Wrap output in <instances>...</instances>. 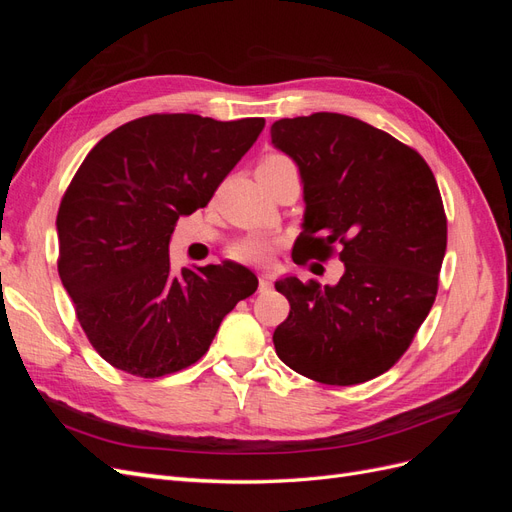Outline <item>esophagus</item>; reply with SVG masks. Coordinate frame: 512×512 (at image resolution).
<instances>
[{
	"instance_id": "esophagus-1",
	"label": "esophagus",
	"mask_w": 512,
	"mask_h": 512,
	"mask_svg": "<svg viewBox=\"0 0 512 512\" xmlns=\"http://www.w3.org/2000/svg\"><path fill=\"white\" fill-rule=\"evenodd\" d=\"M271 286V275L269 273H260L258 275V290H267Z\"/></svg>"
}]
</instances>
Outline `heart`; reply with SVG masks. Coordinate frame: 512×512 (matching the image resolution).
<instances>
[{
	"mask_svg": "<svg viewBox=\"0 0 512 512\" xmlns=\"http://www.w3.org/2000/svg\"><path fill=\"white\" fill-rule=\"evenodd\" d=\"M290 160L286 156H280V153H269L260 160L258 166H273V164H288ZM275 241L265 237V235H247L241 237L237 241H232L228 245V258L237 260V262H245V265H260L269 258V254L273 252Z\"/></svg>",
	"mask_w": 512,
	"mask_h": 512,
	"instance_id": "obj_1",
	"label": "heart"
}]
</instances>
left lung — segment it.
I'll return each instance as SVG.
<instances>
[{
    "mask_svg": "<svg viewBox=\"0 0 512 512\" xmlns=\"http://www.w3.org/2000/svg\"><path fill=\"white\" fill-rule=\"evenodd\" d=\"M271 141L299 164L305 222L292 258L344 262L337 286L275 282L290 303L275 329L280 359L322 384L389 371L427 318L446 252L436 177L412 147L337 113L280 119Z\"/></svg>",
    "mask_w": 512,
    "mask_h": 512,
    "instance_id": "obj_1",
    "label": "left lung"
}]
</instances>
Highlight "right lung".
Here are the masks:
<instances>
[{"label": "right lung", "instance_id": "1", "mask_svg": "<svg viewBox=\"0 0 512 512\" xmlns=\"http://www.w3.org/2000/svg\"><path fill=\"white\" fill-rule=\"evenodd\" d=\"M262 128V117L158 113L123 123L87 153L57 211V271L106 363L138 378L190 367L256 292V275L235 262L175 273L168 241Z\"/></svg>", "mask_w": 512, "mask_h": 512}]
</instances>
